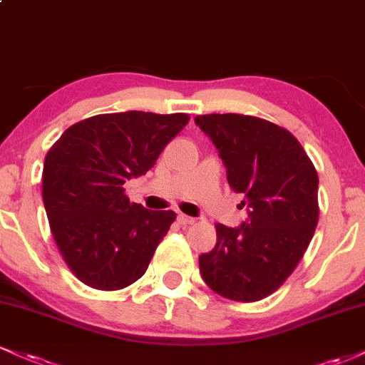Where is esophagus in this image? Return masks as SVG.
I'll return each mask as SVG.
<instances>
[{
  "mask_svg": "<svg viewBox=\"0 0 365 365\" xmlns=\"http://www.w3.org/2000/svg\"><path fill=\"white\" fill-rule=\"evenodd\" d=\"M177 220H178V223L182 225V226H190V225L195 223L194 217H190V216H187V215H178Z\"/></svg>",
  "mask_w": 365,
  "mask_h": 365,
  "instance_id": "esophagus-1",
  "label": "esophagus"
}]
</instances>
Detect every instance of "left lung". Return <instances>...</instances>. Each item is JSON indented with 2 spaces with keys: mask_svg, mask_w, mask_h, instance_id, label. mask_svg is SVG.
Returning a JSON list of instances; mask_svg holds the SVG:
<instances>
[{
  "mask_svg": "<svg viewBox=\"0 0 365 365\" xmlns=\"http://www.w3.org/2000/svg\"><path fill=\"white\" fill-rule=\"evenodd\" d=\"M230 187L244 194L249 217L237 228L217 223L216 245L199 255L204 282L235 302H257L278 290L307 250L317 226L319 178L288 130L255 116L200 115Z\"/></svg>",
  "mask_w": 365,
  "mask_h": 365,
  "instance_id": "1",
  "label": "left lung"
}]
</instances>
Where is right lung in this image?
I'll return each instance as SVG.
<instances>
[{"label": "right lung", "mask_w": 365, "mask_h": 365, "mask_svg": "<svg viewBox=\"0 0 365 365\" xmlns=\"http://www.w3.org/2000/svg\"><path fill=\"white\" fill-rule=\"evenodd\" d=\"M188 123L185 113H108L63 132L44 159L43 200L70 271L98 290L140 278L175 221L130 202L123 183L145 175Z\"/></svg>", "instance_id": "obj_1"}]
</instances>
